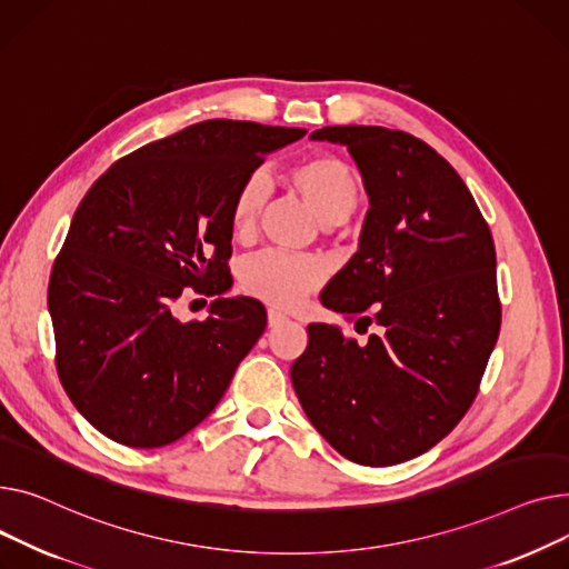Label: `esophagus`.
I'll return each mask as SVG.
<instances>
[{"mask_svg": "<svg viewBox=\"0 0 569 569\" xmlns=\"http://www.w3.org/2000/svg\"><path fill=\"white\" fill-rule=\"evenodd\" d=\"M289 319L282 315V312H278V310H269V326L271 328H278V326H282V323H287Z\"/></svg>", "mask_w": 569, "mask_h": 569, "instance_id": "1", "label": "esophagus"}]
</instances>
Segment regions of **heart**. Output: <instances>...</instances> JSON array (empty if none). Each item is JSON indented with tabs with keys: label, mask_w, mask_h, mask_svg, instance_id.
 Segmentation results:
<instances>
[{
	"label": "heart",
	"mask_w": 569,
	"mask_h": 569,
	"mask_svg": "<svg viewBox=\"0 0 569 569\" xmlns=\"http://www.w3.org/2000/svg\"><path fill=\"white\" fill-rule=\"evenodd\" d=\"M293 190L303 197L317 220L326 227L345 222L360 199V181L353 167L332 153L303 158L289 170ZM269 199V179L261 172L250 174L231 199L229 222L233 233L246 237ZM321 282L319 266L282 252H261L243 263L241 284L248 293L282 310L303 303V298Z\"/></svg>",
	"instance_id": "1"
}]
</instances>
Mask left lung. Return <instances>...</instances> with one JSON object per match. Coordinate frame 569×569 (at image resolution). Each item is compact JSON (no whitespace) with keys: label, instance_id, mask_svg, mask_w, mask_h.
Instances as JSON below:
<instances>
[{"label":"left lung","instance_id":"8db88e82","mask_svg":"<svg viewBox=\"0 0 569 569\" xmlns=\"http://www.w3.org/2000/svg\"><path fill=\"white\" fill-rule=\"evenodd\" d=\"M310 138L347 147L370 197L358 252L321 303L377 332L358 345L310 323L291 383L342 457L402 463L448 437L478 395L500 328L493 239L452 164L409 132L326 126Z\"/></svg>","mask_w":569,"mask_h":569}]
</instances>
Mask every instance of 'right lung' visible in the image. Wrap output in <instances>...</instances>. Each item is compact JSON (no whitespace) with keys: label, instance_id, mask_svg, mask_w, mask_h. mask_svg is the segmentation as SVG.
I'll return each mask as SVG.
<instances>
[{"label":"right lung","instance_id":"right-lung-1","mask_svg":"<svg viewBox=\"0 0 569 569\" xmlns=\"http://www.w3.org/2000/svg\"><path fill=\"white\" fill-rule=\"evenodd\" d=\"M306 128L209 119L117 160L80 202L54 261L57 372L108 439L162 448L202 422L266 328L231 287V199ZM186 286L218 295L204 322L171 312Z\"/></svg>","mask_w":569,"mask_h":569}]
</instances>
